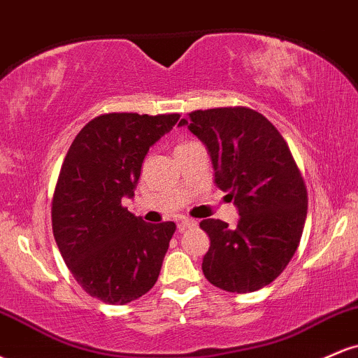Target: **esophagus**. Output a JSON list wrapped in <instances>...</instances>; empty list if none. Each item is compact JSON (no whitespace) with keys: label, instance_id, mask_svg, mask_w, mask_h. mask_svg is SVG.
<instances>
[{"label":"esophagus","instance_id":"1","mask_svg":"<svg viewBox=\"0 0 358 358\" xmlns=\"http://www.w3.org/2000/svg\"><path fill=\"white\" fill-rule=\"evenodd\" d=\"M195 225H196V220L187 219V217H183V219L178 220V231L183 232V231H187V229L195 227Z\"/></svg>","mask_w":358,"mask_h":358}]
</instances>
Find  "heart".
<instances>
[{"instance_id": "b5f03b06", "label": "heart", "mask_w": 358, "mask_h": 358, "mask_svg": "<svg viewBox=\"0 0 358 358\" xmlns=\"http://www.w3.org/2000/svg\"><path fill=\"white\" fill-rule=\"evenodd\" d=\"M180 146H182V145H180Z\"/></svg>"}]
</instances>
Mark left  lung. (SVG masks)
Listing matches in <instances>:
<instances>
[{"instance_id":"obj_1","label":"left lung","mask_w":358,"mask_h":358,"mask_svg":"<svg viewBox=\"0 0 358 358\" xmlns=\"http://www.w3.org/2000/svg\"><path fill=\"white\" fill-rule=\"evenodd\" d=\"M180 126L208 148L217 187L241 215L236 229L200 222L210 237L205 278L229 293L268 286L296 252L306 220V185L289 146L273 122L242 106L193 110Z\"/></svg>"}]
</instances>
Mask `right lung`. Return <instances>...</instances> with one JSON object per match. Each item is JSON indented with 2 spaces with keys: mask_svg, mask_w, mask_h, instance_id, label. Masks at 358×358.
<instances>
[{
  "mask_svg": "<svg viewBox=\"0 0 358 358\" xmlns=\"http://www.w3.org/2000/svg\"><path fill=\"white\" fill-rule=\"evenodd\" d=\"M180 114L109 113L80 129L62 163L52 199V229L65 264L90 296L126 305L159 276L175 222L148 224L122 207L143 159Z\"/></svg>",
  "mask_w": 358,
  "mask_h": 358,
  "instance_id": "obj_1",
  "label": "right lung"
}]
</instances>
